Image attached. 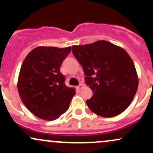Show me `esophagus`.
<instances>
[{"instance_id":"1","label":"esophagus","mask_w":153,"mask_h":153,"mask_svg":"<svg viewBox=\"0 0 153 153\" xmlns=\"http://www.w3.org/2000/svg\"><path fill=\"white\" fill-rule=\"evenodd\" d=\"M83 88H84L83 84H80V85H79L78 86V90H81V89Z\"/></svg>"}]
</instances>
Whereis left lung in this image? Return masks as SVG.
<instances>
[{
	"label": "left lung",
	"instance_id": "left-lung-1",
	"mask_svg": "<svg viewBox=\"0 0 153 153\" xmlns=\"http://www.w3.org/2000/svg\"><path fill=\"white\" fill-rule=\"evenodd\" d=\"M72 51L93 91L86 101L91 111L109 118L127 109L138 88L137 73L129 54L105 40L73 45Z\"/></svg>",
	"mask_w": 153,
	"mask_h": 153
}]
</instances>
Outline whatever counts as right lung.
I'll use <instances>...</instances> for the list:
<instances>
[{"label": "right lung", "instance_id": "obj_1", "mask_svg": "<svg viewBox=\"0 0 153 153\" xmlns=\"http://www.w3.org/2000/svg\"><path fill=\"white\" fill-rule=\"evenodd\" d=\"M71 51V47L39 46L22 63L17 83L19 96L38 118L55 120L69 108L75 89L66 86L59 68Z\"/></svg>", "mask_w": 153, "mask_h": 153}]
</instances>
